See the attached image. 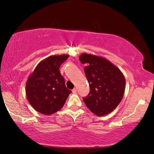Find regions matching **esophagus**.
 <instances>
[{
	"mask_svg": "<svg viewBox=\"0 0 154 154\" xmlns=\"http://www.w3.org/2000/svg\"><path fill=\"white\" fill-rule=\"evenodd\" d=\"M72 93H74V94H75L77 93V89L76 88H73L72 89Z\"/></svg>",
	"mask_w": 154,
	"mask_h": 154,
	"instance_id": "obj_1",
	"label": "esophagus"
}]
</instances>
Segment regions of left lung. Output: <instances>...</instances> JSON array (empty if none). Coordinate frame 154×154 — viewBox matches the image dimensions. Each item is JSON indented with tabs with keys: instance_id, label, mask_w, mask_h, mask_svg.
Here are the masks:
<instances>
[{
	"instance_id": "obj_1",
	"label": "left lung",
	"mask_w": 154,
	"mask_h": 154,
	"mask_svg": "<svg viewBox=\"0 0 154 154\" xmlns=\"http://www.w3.org/2000/svg\"><path fill=\"white\" fill-rule=\"evenodd\" d=\"M79 61L86 63L84 72L90 93L83 98L88 109L97 116L111 113L122 100L126 81L119 68L102 57L82 53Z\"/></svg>"
}]
</instances>
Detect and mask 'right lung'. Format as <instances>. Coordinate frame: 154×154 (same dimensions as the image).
I'll return each instance as SVG.
<instances>
[{
	"mask_svg": "<svg viewBox=\"0 0 154 154\" xmlns=\"http://www.w3.org/2000/svg\"><path fill=\"white\" fill-rule=\"evenodd\" d=\"M68 54L52 55L38 63L26 82L27 99L36 111L52 115L63 106L71 91L66 87L59 68Z\"/></svg>",
	"mask_w": 154,
	"mask_h": 154,
	"instance_id": "1",
	"label": "right lung"
}]
</instances>
